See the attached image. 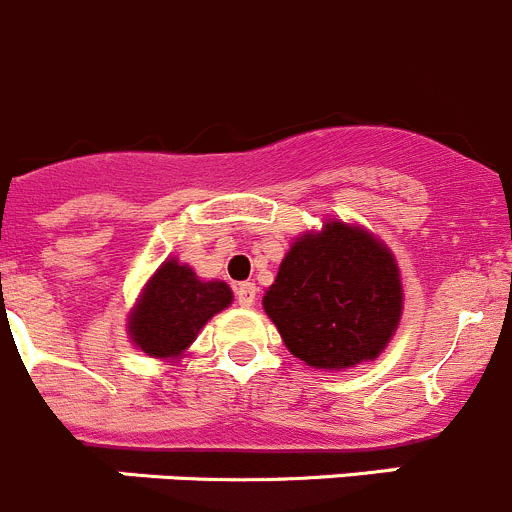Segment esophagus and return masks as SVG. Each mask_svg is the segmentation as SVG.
Returning a JSON list of instances; mask_svg holds the SVG:
<instances>
[{"label":"esophagus","mask_w":512,"mask_h":512,"mask_svg":"<svg viewBox=\"0 0 512 512\" xmlns=\"http://www.w3.org/2000/svg\"><path fill=\"white\" fill-rule=\"evenodd\" d=\"M236 301L241 306H253V301H256V284L253 281L236 284Z\"/></svg>","instance_id":"34e87169"}]
</instances>
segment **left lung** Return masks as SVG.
I'll return each mask as SVG.
<instances>
[{"mask_svg":"<svg viewBox=\"0 0 512 512\" xmlns=\"http://www.w3.org/2000/svg\"><path fill=\"white\" fill-rule=\"evenodd\" d=\"M264 309L301 362L354 367L377 357L397 329V264L372 233L329 221L321 233H306L291 246Z\"/></svg>","mask_w":512,"mask_h":512,"instance_id":"obj_1","label":"left lung"}]
</instances>
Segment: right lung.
I'll use <instances>...</instances> for the list:
<instances>
[{
    "mask_svg": "<svg viewBox=\"0 0 512 512\" xmlns=\"http://www.w3.org/2000/svg\"><path fill=\"white\" fill-rule=\"evenodd\" d=\"M231 299L223 281H201L188 266L165 261L130 314V337L150 357H178Z\"/></svg>",
    "mask_w": 512,
    "mask_h": 512,
    "instance_id": "1",
    "label": "right lung"
}]
</instances>
